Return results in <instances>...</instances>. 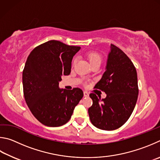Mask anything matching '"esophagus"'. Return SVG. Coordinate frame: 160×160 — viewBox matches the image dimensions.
<instances>
[{"label": "esophagus", "mask_w": 160, "mask_h": 160, "mask_svg": "<svg viewBox=\"0 0 160 160\" xmlns=\"http://www.w3.org/2000/svg\"><path fill=\"white\" fill-rule=\"evenodd\" d=\"M83 95H84L85 97H88L89 96V93L87 91H83Z\"/></svg>", "instance_id": "1"}]
</instances>
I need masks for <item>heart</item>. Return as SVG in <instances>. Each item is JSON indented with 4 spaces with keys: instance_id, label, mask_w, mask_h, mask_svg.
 Listing matches in <instances>:
<instances>
[{
    "instance_id": "heart-1",
    "label": "heart",
    "mask_w": 160,
    "mask_h": 160,
    "mask_svg": "<svg viewBox=\"0 0 160 160\" xmlns=\"http://www.w3.org/2000/svg\"><path fill=\"white\" fill-rule=\"evenodd\" d=\"M87 58L92 67L96 65L100 66V64L102 63V58L101 57V55L96 52H89L87 55ZM75 62H76V60H74L73 63H75Z\"/></svg>"
}]
</instances>
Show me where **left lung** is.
Segmentation results:
<instances>
[{
    "label": "left lung",
    "mask_w": 160,
    "mask_h": 160,
    "mask_svg": "<svg viewBox=\"0 0 160 160\" xmlns=\"http://www.w3.org/2000/svg\"><path fill=\"white\" fill-rule=\"evenodd\" d=\"M110 48L106 71L94 87L105 92L107 96L101 100L91 93L93 105L88 110L92 124L105 131L117 129L127 122L138 95L135 66L118 47L111 44Z\"/></svg>",
    "instance_id": "left-lung-1"
}]
</instances>
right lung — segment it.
<instances>
[{
  "mask_svg": "<svg viewBox=\"0 0 160 160\" xmlns=\"http://www.w3.org/2000/svg\"><path fill=\"white\" fill-rule=\"evenodd\" d=\"M81 48L51 40L36 46L22 73L25 101L36 119L50 127L65 124L83 98L79 88H59L62 76L71 72L72 60Z\"/></svg>",
  "mask_w": 160,
  "mask_h": 160,
  "instance_id": "right-lung-1",
  "label": "right lung"
}]
</instances>
